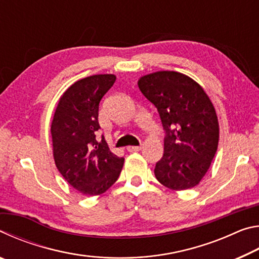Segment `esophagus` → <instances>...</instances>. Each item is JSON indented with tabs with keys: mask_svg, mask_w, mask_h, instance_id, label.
Masks as SVG:
<instances>
[{
	"mask_svg": "<svg viewBox=\"0 0 259 259\" xmlns=\"http://www.w3.org/2000/svg\"><path fill=\"white\" fill-rule=\"evenodd\" d=\"M142 150V146H128L126 147V151L128 152H138Z\"/></svg>",
	"mask_w": 259,
	"mask_h": 259,
	"instance_id": "esophagus-1",
	"label": "esophagus"
}]
</instances>
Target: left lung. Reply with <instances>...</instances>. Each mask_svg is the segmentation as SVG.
I'll return each instance as SVG.
<instances>
[{
    "label": "left lung",
    "instance_id": "8db88e82",
    "mask_svg": "<svg viewBox=\"0 0 259 259\" xmlns=\"http://www.w3.org/2000/svg\"><path fill=\"white\" fill-rule=\"evenodd\" d=\"M165 131L164 153L154 174L162 185L184 191L198 185L216 154L219 124L203 88L185 74L160 71L138 80Z\"/></svg>",
    "mask_w": 259,
    "mask_h": 259
}]
</instances>
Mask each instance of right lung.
Masks as SVG:
<instances>
[{"instance_id":"1","label":"right lung","mask_w":259,"mask_h":259,"mask_svg":"<svg viewBox=\"0 0 259 259\" xmlns=\"http://www.w3.org/2000/svg\"><path fill=\"white\" fill-rule=\"evenodd\" d=\"M116 76L98 74L78 80L61 96L51 123L52 152L57 169L83 195L106 192L117 181L123 157L97 140L99 103Z\"/></svg>"}]
</instances>
